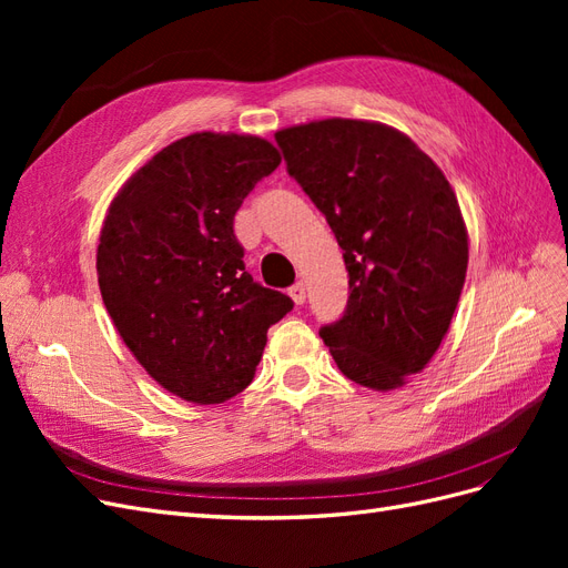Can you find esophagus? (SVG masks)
<instances>
[{"instance_id": "esophagus-1", "label": "esophagus", "mask_w": 568, "mask_h": 568, "mask_svg": "<svg viewBox=\"0 0 568 568\" xmlns=\"http://www.w3.org/2000/svg\"><path fill=\"white\" fill-rule=\"evenodd\" d=\"M288 296H291V301H294L296 305H303L305 303V284L298 282V284L291 286L288 288Z\"/></svg>"}]
</instances>
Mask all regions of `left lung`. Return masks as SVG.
Returning <instances> with one entry per match:
<instances>
[{
    "label": "left lung",
    "mask_w": 568,
    "mask_h": 568,
    "mask_svg": "<svg viewBox=\"0 0 568 568\" xmlns=\"http://www.w3.org/2000/svg\"><path fill=\"white\" fill-rule=\"evenodd\" d=\"M274 140L348 270L346 313L322 326L324 346L359 386H405L448 334L467 277L469 234L450 182L407 134L374 120H313Z\"/></svg>",
    "instance_id": "obj_1"
}]
</instances>
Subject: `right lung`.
I'll list each match as a JSON object with an SVG mask.
<instances>
[{
	"label": "right lung",
	"mask_w": 568,
	"mask_h": 568,
	"mask_svg": "<svg viewBox=\"0 0 568 568\" xmlns=\"http://www.w3.org/2000/svg\"><path fill=\"white\" fill-rule=\"evenodd\" d=\"M280 163L263 136L194 132L136 170L106 211L101 298L136 363L186 403L242 393L267 329L294 307L253 282L234 236L239 205Z\"/></svg>",
	"instance_id": "obj_1"
}]
</instances>
